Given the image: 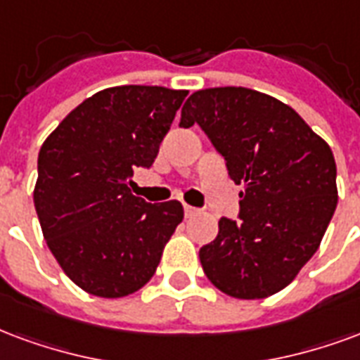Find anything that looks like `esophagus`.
<instances>
[{"label": "esophagus", "instance_id": "1", "mask_svg": "<svg viewBox=\"0 0 360 360\" xmlns=\"http://www.w3.org/2000/svg\"><path fill=\"white\" fill-rule=\"evenodd\" d=\"M196 214H198V210H196V207L187 206V204H185V215H187V217H194Z\"/></svg>", "mask_w": 360, "mask_h": 360}]
</instances>
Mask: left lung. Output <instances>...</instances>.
<instances>
[{"label": "left lung", "instance_id": "left-lung-1", "mask_svg": "<svg viewBox=\"0 0 360 360\" xmlns=\"http://www.w3.org/2000/svg\"><path fill=\"white\" fill-rule=\"evenodd\" d=\"M194 124L244 187L240 219L221 217L215 240L200 248L202 269L231 297L276 294L313 257L334 215V154L294 108L248 87L193 93L179 126Z\"/></svg>", "mask_w": 360, "mask_h": 360}]
</instances>
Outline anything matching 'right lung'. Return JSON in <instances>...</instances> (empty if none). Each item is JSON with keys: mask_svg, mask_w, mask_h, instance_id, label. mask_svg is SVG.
<instances>
[{"mask_svg": "<svg viewBox=\"0 0 360 360\" xmlns=\"http://www.w3.org/2000/svg\"><path fill=\"white\" fill-rule=\"evenodd\" d=\"M188 91L118 85L85 98L45 139L34 206L55 259L76 286L124 297L153 278L183 221L181 202L148 204L131 193L150 167Z\"/></svg>", "mask_w": 360, "mask_h": 360, "instance_id": "1", "label": "right lung"}]
</instances>
